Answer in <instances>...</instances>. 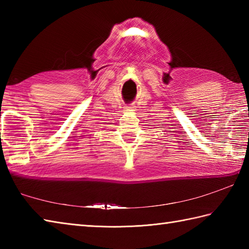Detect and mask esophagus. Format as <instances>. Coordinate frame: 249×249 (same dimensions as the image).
<instances>
[{
    "label": "esophagus",
    "instance_id": "obj_1",
    "mask_svg": "<svg viewBox=\"0 0 249 249\" xmlns=\"http://www.w3.org/2000/svg\"><path fill=\"white\" fill-rule=\"evenodd\" d=\"M127 109H128V110H129V109H131V108H130V107H127Z\"/></svg>",
    "mask_w": 249,
    "mask_h": 249
}]
</instances>
